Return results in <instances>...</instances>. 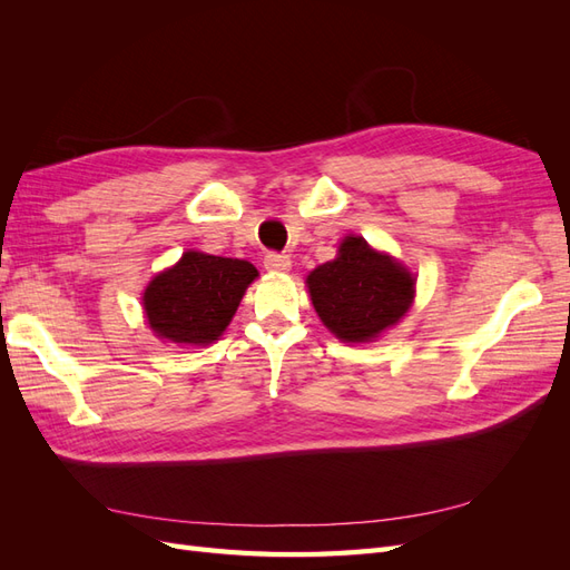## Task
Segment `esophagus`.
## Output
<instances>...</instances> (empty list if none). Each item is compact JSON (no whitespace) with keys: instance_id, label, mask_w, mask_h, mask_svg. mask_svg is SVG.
Instances as JSON below:
<instances>
[{"instance_id":"obj_1","label":"esophagus","mask_w":570,"mask_h":570,"mask_svg":"<svg viewBox=\"0 0 570 570\" xmlns=\"http://www.w3.org/2000/svg\"><path fill=\"white\" fill-rule=\"evenodd\" d=\"M264 266H266L268 271H273V273H285V271H289L292 262H289V256H287V254H281V252H268V254H266V258H264Z\"/></svg>"}]
</instances>
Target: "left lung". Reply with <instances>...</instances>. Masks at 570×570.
<instances>
[{
	"label": "left lung",
	"mask_w": 570,
	"mask_h": 570,
	"mask_svg": "<svg viewBox=\"0 0 570 570\" xmlns=\"http://www.w3.org/2000/svg\"><path fill=\"white\" fill-rule=\"evenodd\" d=\"M306 285L327 331L347 342H368L409 312L416 283L364 237H347L337 258L312 271Z\"/></svg>",
	"instance_id": "left-lung-1"
}]
</instances>
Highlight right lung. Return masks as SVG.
<instances>
[{
    "label": "right lung",
    "mask_w": 570,
    "mask_h": 570,
    "mask_svg": "<svg viewBox=\"0 0 570 570\" xmlns=\"http://www.w3.org/2000/svg\"><path fill=\"white\" fill-rule=\"evenodd\" d=\"M256 268L243 258L185 252L145 289V312L161 340L209 344L220 337L237 312Z\"/></svg>",
    "instance_id": "add662e5"
}]
</instances>
